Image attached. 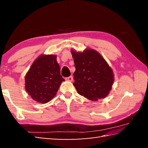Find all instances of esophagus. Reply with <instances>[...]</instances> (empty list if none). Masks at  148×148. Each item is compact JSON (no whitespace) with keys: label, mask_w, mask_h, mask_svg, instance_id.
I'll return each instance as SVG.
<instances>
[{"label":"esophagus","mask_w":148,"mask_h":148,"mask_svg":"<svg viewBox=\"0 0 148 148\" xmlns=\"http://www.w3.org/2000/svg\"><path fill=\"white\" fill-rule=\"evenodd\" d=\"M65 79L67 81H72V79H73V77H72V76H69V77H65Z\"/></svg>","instance_id":"34e87169"}]
</instances>
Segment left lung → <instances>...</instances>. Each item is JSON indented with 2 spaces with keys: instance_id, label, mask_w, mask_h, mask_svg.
I'll return each instance as SVG.
<instances>
[{
  "instance_id": "1",
  "label": "left lung",
  "mask_w": 148,
  "mask_h": 148,
  "mask_svg": "<svg viewBox=\"0 0 148 148\" xmlns=\"http://www.w3.org/2000/svg\"><path fill=\"white\" fill-rule=\"evenodd\" d=\"M71 52L76 68L73 84L78 93L91 100L105 98L114 81L112 71L108 63L95 50Z\"/></svg>"
}]
</instances>
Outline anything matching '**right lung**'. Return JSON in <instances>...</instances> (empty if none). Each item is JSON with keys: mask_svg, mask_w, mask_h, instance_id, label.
Returning a JSON list of instances; mask_svg holds the SVG:
<instances>
[{"mask_svg": "<svg viewBox=\"0 0 148 148\" xmlns=\"http://www.w3.org/2000/svg\"><path fill=\"white\" fill-rule=\"evenodd\" d=\"M55 55H41L25 76V90L36 101L46 103L54 97L63 81Z\"/></svg>", "mask_w": 148, "mask_h": 148, "instance_id": "obj_1", "label": "right lung"}]
</instances>
